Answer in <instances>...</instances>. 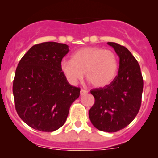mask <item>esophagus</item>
<instances>
[{
	"instance_id": "1",
	"label": "esophagus",
	"mask_w": 158,
	"mask_h": 158,
	"mask_svg": "<svg viewBox=\"0 0 158 158\" xmlns=\"http://www.w3.org/2000/svg\"><path fill=\"white\" fill-rule=\"evenodd\" d=\"M88 90H84V89H81V90H80V94L81 96L82 95H85V94H88Z\"/></svg>"
}]
</instances>
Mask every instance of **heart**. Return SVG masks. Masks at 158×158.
Wrapping results in <instances>:
<instances>
[{
    "label": "heart",
    "mask_w": 158,
    "mask_h": 158,
    "mask_svg": "<svg viewBox=\"0 0 158 158\" xmlns=\"http://www.w3.org/2000/svg\"><path fill=\"white\" fill-rule=\"evenodd\" d=\"M61 70L67 80L77 85L85 77L96 88L108 86L116 77L118 62L113 52L98 47L79 49L72 56V60L63 59Z\"/></svg>",
    "instance_id": "b5f03b06"
}]
</instances>
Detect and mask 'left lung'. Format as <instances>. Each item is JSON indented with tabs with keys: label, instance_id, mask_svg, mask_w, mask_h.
<instances>
[{
	"label": "left lung",
	"instance_id": "left-lung-1",
	"mask_svg": "<svg viewBox=\"0 0 158 158\" xmlns=\"http://www.w3.org/2000/svg\"><path fill=\"white\" fill-rule=\"evenodd\" d=\"M119 56L117 76L108 86L91 90L95 102L89 110L93 126L100 131L116 132L129 125L141 105L143 79L137 59L124 46L108 42Z\"/></svg>",
	"mask_w": 158,
	"mask_h": 158
}]
</instances>
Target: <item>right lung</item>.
Segmentation results:
<instances>
[{
  "label": "right lung",
  "mask_w": 158,
  "mask_h": 158,
  "mask_svg": "<svg viewBox=\"0 0 158 158\" xmlns=\"http://www.w3.org/2000/svg\"><path fill=\"white\" fill-rule=\"evenodd\" d=\"M67 44L44 42L32 46L21 58L13 81L16 111L29 126L41 131L59 129L66 121L80 88L72 86L61 72Z\"/></svg>",
  "instance_id": "add662e5"
}]
</instances>
